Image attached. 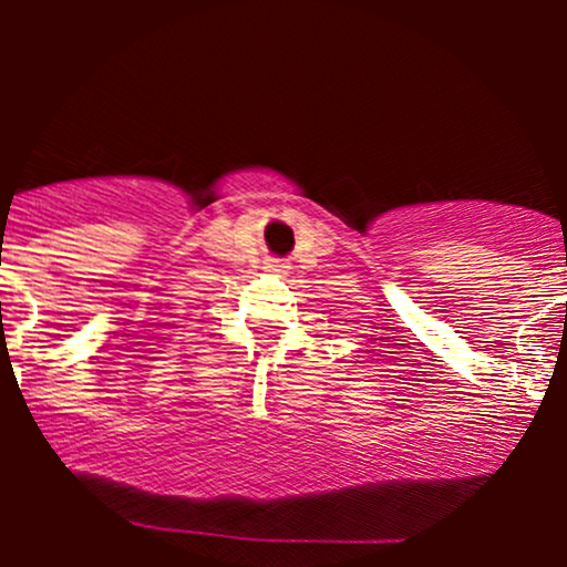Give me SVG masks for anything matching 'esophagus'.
<instances>
[{"label": "esophagus", "instance_id": "1", "mask_svg": "<svg viewBox=\"0 0 567 567\" xmlns=\"http://www.w3.org/2000/svg\"><path fill=\"white\" fill-rule=\"evenodd\" d=\"M266 269H269V271H275V275H288V266H285V264H279V261H271L269 266H266Z\"/></svg>", "mask_w": 567, "mask_h": 567}]
</instances>
